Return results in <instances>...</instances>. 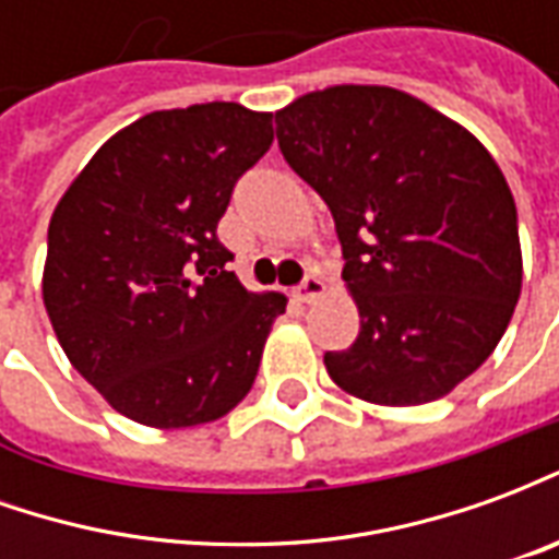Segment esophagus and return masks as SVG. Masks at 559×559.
I'll use <instances>...</instances> for the list:
<instances>
[{"label":"esophagus","mask_w":559,"mask_h":559,"mask_svg":"<svg viewBox=\"0 0 559 559\" xmlns=\"http://www.w3.org/2000/svg\"><path fill=\"white\" fill-rule=\"evenodd\" d=\"M323 293V281H320V275L317 272H308L302 278V284L296 287V296L302 299V302H311L314 296H320Z\"/></svg>","instance_id":"esophagus-1"}]
</instances>
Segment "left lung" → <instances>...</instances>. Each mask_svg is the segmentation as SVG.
Returning a JSON list of instances; mask_svg holds the SVG:
<instances>
[{
	"label": "left lung",
	"mask_w": 559,
	"mask_h": 559,
	"mask_svg": "<svg viewBox=\"0 0 559 559\" xmlns=\"http://www.w3.org/2000/svg\"><path fill=\"white\" fill-rule=\"evenodd\" d=\"M284 160L326 200L359 335L323 356L344 392L443 399L503 338L521 296L518 209L469 131L407 92L332 86L275 114Z\"/></svg>",
	"instance_id": "1"
}]
</instances>
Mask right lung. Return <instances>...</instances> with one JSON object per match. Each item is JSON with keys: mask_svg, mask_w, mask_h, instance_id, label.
<instances>
[{"mask_svg": "<svg viewBox=\"0 0 559 559\" xmlns=\"http://www.w3.org/2000/svg\"><path fill=\"white\" fill-rule=\"evenodd\" d=\"M272 138V116L242 104L148 114L59 200L44 305L71 365L128 419L191 428L254 386L287 299L245 290L218 221Z\"/></svg>", "mask_w": 559, "mask_h": 559, "instance_id": "right-lung-1", "label": "right lung"}]
</instances>
